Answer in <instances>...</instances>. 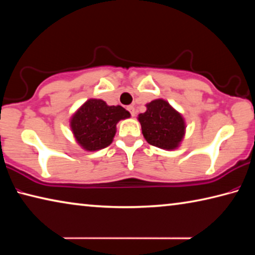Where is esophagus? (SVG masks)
Returning <instances> with one entry per match:
<instances>
[{
  "instance_id": "34e87169",
  "label": "esophagus",
  "mask_w": 255,
  "mask_h": 255,
  "mask_svg": "<svg viewBox=\"0 0 255 255\" xmlns=\"http://www.w3.org/2000/svg\"><path fill=\"white\" fill-rule=\"evenodd\" d=\"M127 110L130 112L131 117H133V116H135V108H133V106H128L127 107Z\"/></svg>"
}]
</instances>
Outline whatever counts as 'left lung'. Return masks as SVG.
Segmentation results:
<instances>
[{
	"label": "left lung",
	"mask_w": 255,
	"mask_h": 255,
	"mask_svg": "<svg viewBox=\"0 0 255 255\" xmlns=\"http://www.w3.org/2000/svg\"><path fill=\"white\" fill-rule=\"evenodd\" d=\"M146 107L147 110L138 116V120L147 143L163 149L178 147L185 128L181 115L161 99L149 102Z\"/></svg>",
	"instance_id": "8db88e82"
}]
</instances>
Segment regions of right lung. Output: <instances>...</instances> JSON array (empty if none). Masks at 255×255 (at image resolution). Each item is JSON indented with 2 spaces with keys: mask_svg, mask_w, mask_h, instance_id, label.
<instances>
[{
  "mask_svg": "<svg viewBox=\"0 0 255 255\" xmlns=\"http://www.w3.org/2000/svg\"><path fill=\"white\" fill-rule=\"evenodd\" d=\"M130 114L120 106H107L102 100L91 99L73 116L71 127L77 143L86 150H98L111 144L116 125Z\"/></svg>",
  "mask_w": 255,
  "mask_h": 255,
  "instance_id": "right-lung-1",
  "label": "right lung"
}]
</instances>
